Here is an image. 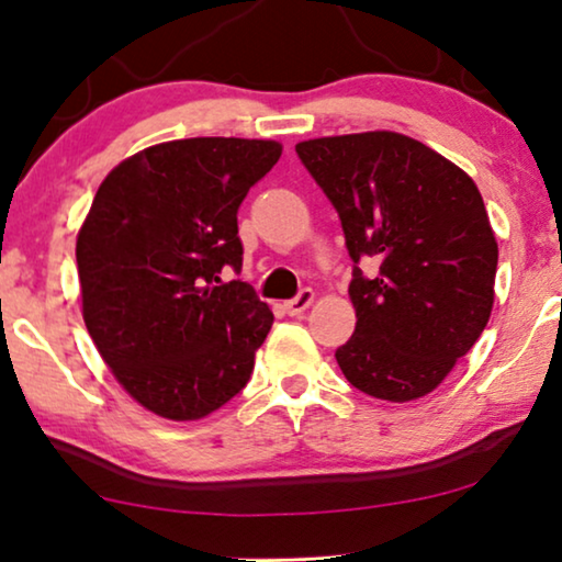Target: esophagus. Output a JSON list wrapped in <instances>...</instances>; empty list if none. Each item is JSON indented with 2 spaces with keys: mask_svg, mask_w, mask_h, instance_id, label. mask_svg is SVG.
I'll return each instance as SVG.
<instances>
[{
  "mask_svg": "<svg viewBox=\"0 0 562 562\" xmlns=\"http://www.w3.org/2000/svg\"><path fill=\"white\" fill-rule=\"evenodd\" d=\"M314 302V291L312 289H302L294 299H289L286 304H283V312L289 314V317H299V314H304L310 310Z\"/></svg>",
  "mask_w": 562,
  "mask_h": 562,
  "instance_id": "1",
  "label": "esophagus"
}]
</instances>
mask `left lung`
Returning a JSON list of instances; mask_svg holds the SVG:
<instances>
[{
	"label": "left lung",
	"mask_w": 562,
	"mask_h": 562,
	"mask_svg": "<svg viewBox=\"0 0 562 562\" xmlns=\"http://www.w3.org/2000/svg\"><path fill=\"white\" fill-rule=\"evenodd\" d=\"M296 156L337 210L352 258L358 322L335 350L337 366L368 396L429 394L494 306L498 245L479 187L425 143L389 130L304 140Z\"/></svg>",
	"instance_id": "8db88e82"
}]
</instances>
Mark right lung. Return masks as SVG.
Returning a JSON list of instances; mask_svg holds the SVG:
<instances>
[{"label": "right lung", "instance_id": "right-lung-1", "mask_svg": "<svg viewBox=\"0 0 562 562\" xmlns=\"http://www.w3.org/2000/svg\"><path fill=\"white\" fill-rule=\"evenodd\" d=\"M276 140L189 137L122 160L76 240L83 322L122 389L158 417L202 419L250 381L273 312L240 279L237 210Z\"/></svg>", "mask_w": 562, "mask_h": 562}]
</instances>
